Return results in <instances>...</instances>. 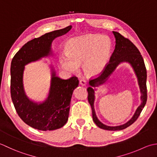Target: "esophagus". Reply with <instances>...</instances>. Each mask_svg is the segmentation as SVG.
Segmentation results:
<instances>
[{
    "instance_id": "esophagus-1",
    "label": "esophagus",
    "mask_w": 157,
    "mask_h": 157,
    "mask_svg": "<svg viewBox=\"0 0 157 157\" xmlns=\"http://www.w3.org/2000/svg\"><path fill=\"white\" fill-rule=\"evenodd\" d=\"M79 83H80V85H81L85 86L86 85H87V82L85 79H81V80H80V81H79Z\"/></svg>"
}]
</instances>
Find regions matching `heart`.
I'll list each match as a JSON object with an SVG mask.
<instances>
[{"label": "heart", "mask_w": 157, "mask_h": 157, "mask_svg": "<svg viewBox=\"0 0 157 157\" xmlns=\"http://www.w3.org/2000/svg\"><path fill=\"white\" fill-rule=\"evenodd\" d=\"M111 49L110 40L106 36L87 34L72 38L67 43L66 53L60 56L61 65L67 71L75 72L83 63L88 76L97 75L104 70Z\"/></svg>", "instance_id": "1"}]
</instances>
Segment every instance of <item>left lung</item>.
<instances>
[{
  "label": "left lung",
  "instance_id": "1",
  "mask_svg": "<svg viewBox=\"0 0 157 157\" xmlns=\"http://www.w3.org/2000/svg\"><path fill=\"white\" fill-rule=\"evenodd\" d=\"M115 39H116V45L114 52L112 54L110 61L105 66L103 71L98 77L91 78L89 80V85L91 87L87 88L88 91V101L90 104L92 110L93 120L95 123L101 129L109 131H119L125 129V128L132 124L139 117L140 113L142 111L144 107L146 105L147 101V87H146V69L144 62L143 57L140 54V51L135 46L132 41L128 38L124 37L120 33L113 31ZM123 61L129 62L132 66L134 71L139 80V83L141 91L142 104L137 109L133 117L127 123L120 126L110 127L105 126L101 124L96 117L94 110V90L92 87H94L103 83L112 72L116 67L120 63Z\"/></svg>",
  "mask_w": 157,
  "mask_h": 157
}]
</instances>
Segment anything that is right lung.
<instances>
[{
  "mask_svg": "<svg viewBox=\"0 0 157 157\" xmlns=\"http://www.w3.org/2000/svg\"><path fill=\"white\" fill-rule=\"evenodd\" d=\"M72 26L54 30L28 41L14 56L11 64V96L15 110L28 125L41 131L59 129L68 119L70 103L74 89L78 87V78L73 76L64 80L52 72L49 96L43 103L30 101L23 86L24 66L47 56L51 52L52 41L71 29Z\"/></svg>",
  "mask_w": 157,
  "mask_h": 157,
  "instance_id": "obj_1",
  "label": "right lung"
}]
</instances>
